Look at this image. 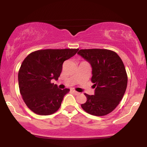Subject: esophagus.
<instances>
[{
    "instance_id": "obj_1",
    "label": "esophagus",
    "mask_w": 147,
    "mask_h": 147,
    "mask_svg": "<svg viewBox=\"0 0 147 147\" xmlns=\"http://www.w3.org/2000/svg\"><path fill=\"white\" fill-rule=\"evenodd\" d=\"M72 92H73L74 94H75V95H79V92H77V91L75 90H72Z\"/></svg>"
}]
</instances>
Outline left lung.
<instances>
[{
  "instance_id": "obj_1",
  "label": "left lung",
  "mask_w": 147,
  "mask_h": 147,
  "mask_svg": "<svg viewBox=\"0 0 147 147\" xmlns=\"http://www.w3.org/2000/svg\"><path fill=\"white\" fill-rule=\"evenodd\" d=\"M92 66L91 82L95 95L85 93L87 100L81 106L95 116L108 115L122 100L127 87L128 77L122 60L116 52L106 49H84L77 52Z\"/></svg>"
}]
</instances>
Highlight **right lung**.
<instances>
[{
  "mask_svg": "<svg viewBox=\"0 0 147 147\" xmlns=\"http://www.w3.org/2000/svg\"><path fill=\"white\" fill-rule=\"evenodd\" d=\"M79 49H45L34 51L23 60L18 71L19 90L23 101L32 112L40 115L55 113L70 91L58 88L52 79L57 80L65 60Z\"/></svg>",
  "mask_w": 147,
  "mask_h": 147,
  "instance_id": "right-lung-1",
  "label": "right lung"
}]
</instances>
